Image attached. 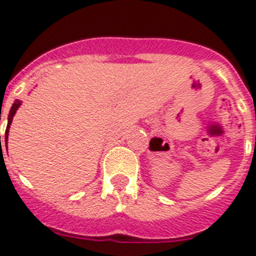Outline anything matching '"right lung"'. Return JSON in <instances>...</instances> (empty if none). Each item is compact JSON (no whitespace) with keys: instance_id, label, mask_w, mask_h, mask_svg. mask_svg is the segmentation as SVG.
I'll return each mask as SVG.
<instances>
[{"instance_id":"right-lung-1","label":"right lung","mask_w":256,"mask_h":256,"mask_svg":"<svg viewBox=\"0 0 256 256\" xmlns=\"http://www.w3.org/2000/svg\"><path fill=\"white\" fill-rule=\"evenodd\" d=\"M22 104V101L19 100H15V102L12 104V108H10V112H8V126H6V132H5V144H6V148H8V130H10V126H12V118H14L15 112L16 110L19 108V106ZM0 142H1V136H0Z\"/></svg>"}]
</instances>
